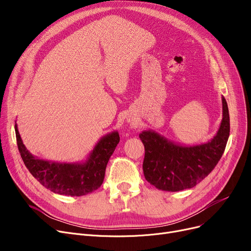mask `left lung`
Instances as JSON below:
<instances>
[{
    "mask_svg": "<svg viewBox=\"0 0 251 251\" xmlns=\"http://www.w3.org/2000/svg\"><path fill=\"white\" fill-rule=\"evenodd\" d=\"M223 119L216 136L206 143L182 147L154 131L139 134L146 154L143 174L157 189L180 191L194 187L217 166L230 135V117L225 98H222Z\"/></svg>",
    "mask_w": 251,
    "mask_h": 251,
    "instance_id": "8db88e82",
    "label": "left lung"
}]
</instances>
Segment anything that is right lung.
Segmentation results:
<instances>
[{
	"label": "right lung",
	"instance_id": "add662e5",
	"mask_svg": "<svg viewBox=\"0 0 251 251\" xmlns=\"http://www.w3.org/2000/svg\"><path fill=\"white\" fill-rule=\"evenodd\" d=\"M15 132L20 155L31 175L50 191L70 196H82L100 187L107 164L120 141L114 131L98 142L84 163H55L33 156L23 144L17 125Z\"/></svg>",
	"mask_w": 251,
	"mask_h": 251
}]
</instances>
